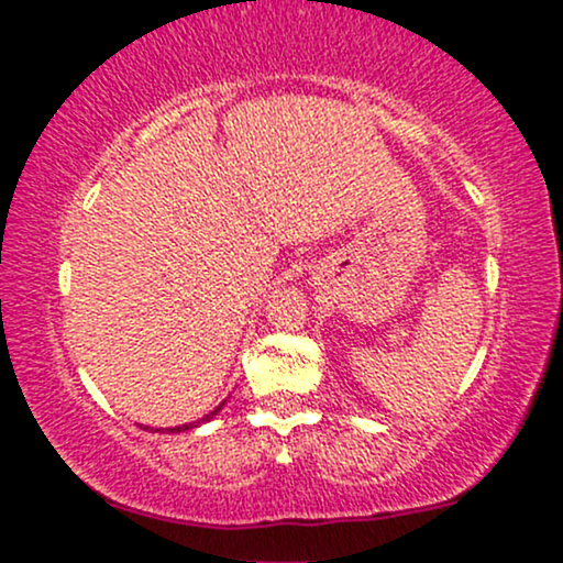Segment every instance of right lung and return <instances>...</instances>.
<instances>
[{
  "label": "right lung",
  "instance_id": "right-lung-1",
  "mask_svg": "<svg viewBox=\"0 0 563 563\" xmlns=\"http://www.w3.org/2000/svg\"><path fill=\"white\" fill-rule=\"evenodd\" d=\"M227 406V400L221 402V406H216L213 411H210L208 416H202V419H197V421H189V424H181V427H168V429H155V432H165V434H170V432H187V429H197L200 424H205V421H210V419H216L218 416V411H221V408ZM144 429H150V427H144Z\"/></svg>",
  "mask_w": 563,
  "mask_h": 563
}]
</instances>
